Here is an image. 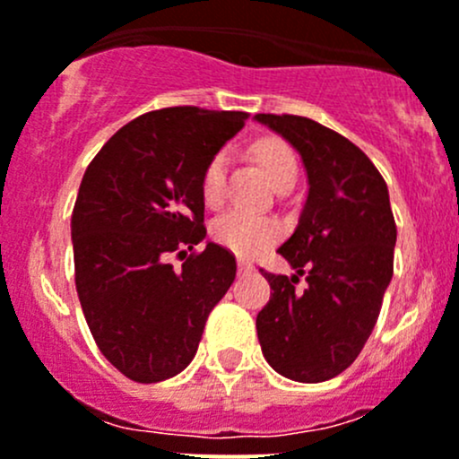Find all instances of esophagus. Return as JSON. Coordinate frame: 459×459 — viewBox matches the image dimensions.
<instances>
[{"label": "esophagus", "mask_w": 459, "mask_h": 459, "mask_svg": "<svg viewBox=\"0 0 459 459\" xmlns=\"http://www.w3.org/2000/svg\"><path fill=\"white\" fill-rule=\"evenodd\" d=\"M238 269H239V273H251L253 264H251V262H247V260H239Z\"/></svg>", "instance_id": "34e87169"}]
</instances>
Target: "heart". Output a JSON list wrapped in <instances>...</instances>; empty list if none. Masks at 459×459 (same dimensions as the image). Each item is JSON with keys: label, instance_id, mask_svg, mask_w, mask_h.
I'll use <instances>...</instances> for the list:
<instances>
[{"label": "heart", "instance_id": "b5f03b06", "mask_svg": "<svg viewBox=\"0 0 459 459\" xmlns=\"http://www.w3.org/2000/svg\"><path fill=\"white\" fill-rule=\"evenodd\" d=\"M253 157L275 190L291 188L298 179V159L293 150L280 139H260L253 145ZM226 177H229V157L217 152L206 163L202 175V197L208 206H220L226 197ZM211 235L220 247L229 248L239 257H255L273 247L282 235L278 220L255 212L233 208L217 217L211 226Z\"/></svg>", "mask_w": 459, "mask_h": 459}]
</instances>
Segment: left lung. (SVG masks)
<instances>
[{
	"mask_svg": "<svg viewBox=\"0 0 459 459\" xmlns=\"http://www.w3.org/2000/svg\"><path fill=\"white\" fill-rule=\"evenodd\" d=\"M255 121L300 154L309 186L296 230L278 248L293 275L264 273L271 298L257 314V338L278 375L320 384L359 357L393 280L388 186L352 141L311 118L255 114Z\"/></svg>",
	"mask_w": 459,
	"mask_h": 459,
	"instance_id": "obj_1",
	"label": "left lung"
}]
</instances>
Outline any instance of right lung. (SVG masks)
I'll return each instance as SVG.
<instances>
[{
  "instance_id": "obj_1",
  "label": "right lung",
  "mask_w": 459,
  "mask_h": 459,
  "mask_svg": "<svg viewBox=\"0 0 459 459\" xmlns=\"http://www.w3.org/2000/svg\"><path fill=\"white\" fill-rule=\"evenodd\" d=\"M247 111L168 107L111 136L89 163L71 215L75 289L98 350L139 384L179 375L235 280L233 253L206 242L181 269L168 253L204 242L202 175Z\"/></svg>"
}]
</instances>
